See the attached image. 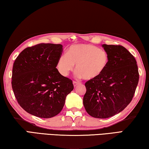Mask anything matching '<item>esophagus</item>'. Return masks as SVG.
Listing matches in <instances>:
<instances>
[{
    "instance_id": "esophagus-1",
    "label": "esophagus",
    "mask_w": 149,
    "mask_h": 149,
    "mask_svg": "<svg viewBox=\"0 0 149 149\" xmlns=\"http://www.w3.org/2000/svg\"><path fill=\"white\" fill-rule=\"evenodd\" d=\"M78 84H79V83L77 82V81H73V84H74V87H75L77 85H78Z\"/></svg>"
}]
</instances>
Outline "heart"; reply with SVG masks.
I'll return each instance as SVG.
<instances>
[{
  "mask_svg": "<svg viewBox=\"0 0 149 149\" xmlns=\"http://www.w3.org/2000/svg\"><path fill=\"white\" fill-rule=\"evenodd\" d=\"M110 63V55L104 49L92 44L73 45L66 54L60 55L57 62V68L64 76L74 70L79 79L93 80L104 74Z\"/></svg>",
  "mask_w": 149,
  "mask_h": 149,
  "instance_id": "obj_1",
  "label": "heart"
}]
</instances>
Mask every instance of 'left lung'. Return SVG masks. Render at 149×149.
Masks as SVG:
<instances>
[{
	"label": "left lung",
	"instance_id": "8db88e82",
	"mask_svg": "<svg viewBox=\"0 0 149 149\" xmlns=\"http://www.w3.org/2000/svg\"><path fill=\"white\" fill-rule=\"evenodd\" d=\"M110 55L109 65L97 79L85 83L84 105L90 116L107 118L130 104L137 88L139 74L134 56L122 45H102Z\"/></svg>",
	"mask_w": 149,
	"mask_h": 149
}]
</instances>
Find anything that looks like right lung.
Wrapping results in <instances>:
<instances>
[{"label": "right lung", "instance_id": "add662e5", "mask_svg": "<svg viewBox=\"0 0 149 149\" xmlns=\"http://www.w3.org/2000/svg\"><path fill=\"white\" fill-rule=\"evenodd\" d=\"M60 44L40 43L22 50L15 60L12 87L18 104L37 117L50 118L61 112L72 80L60 74L57 62Z\"/></svg>", "mask_w": 149, "mask_h": 149}]
</instances>
